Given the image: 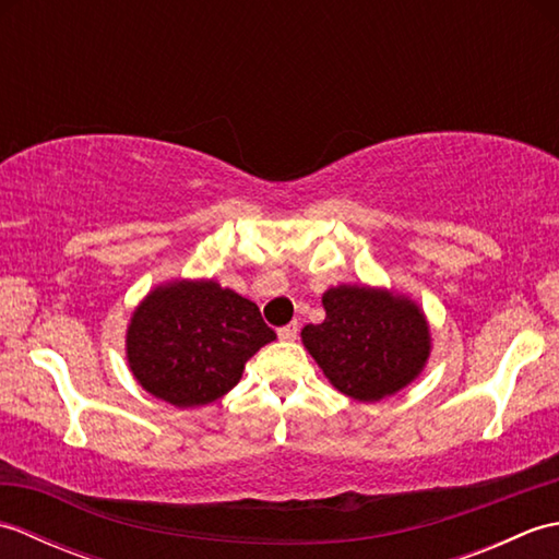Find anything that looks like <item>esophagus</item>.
I'll use <instances>...</instances> for the list:
<instances>
[{
  "mask_svg": "<svg viewBox=\"0 0 559 559\" xmlns=\"http://www.w3.org/2000/svg\"><path fill=\"white\" fill-rule=\"evenodd\" d=\"M278 338L281 341H295V338H298V322H290L288 326H281L278 329Z\"/></svg>",
  "mask_w": 559,
  "mask_h": 559,
  "instance_id": "esophagus-1",
  "label": "esophagus"
}]
</instances>
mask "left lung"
Instances as JSON below:
<instances>
[{
    "label": "left lung",
    "instance_id": "obj_1",
    "mask_svg": "<svg viewBox=\"0 0 559 559\" xmlns=\"http://www.w3.org/2000/svg\"><path fill=\"white\" fill-rule=\"evenodd\" d=\"M322 302L326 319L307 324L302 343L341 394L379 401L420 374L430 329L418 305L358 286L331 288Z\"/></svg>",
    "mask_w": 559,
    "mask_h": 559
}]
</instances>
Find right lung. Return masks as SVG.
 I'll use <instances>...</instances> for the list:
<instances>
[{"instance_id": "add662e5", "label": "right lung", "mask_w": 559, "mask_h": 559, "mask_svg": "<svg viewBox=\"0 0 559 559\" xmlns=\"http://www.w3.org/2000/svg\"><path fill=\"white\" fill-rule=\"evenodd\" d=\"M276 338L259 307L213 281H177L136 307L127 358L148 394L206 406L240 382L245 362Z\"/></svg>"}]
</instances>
